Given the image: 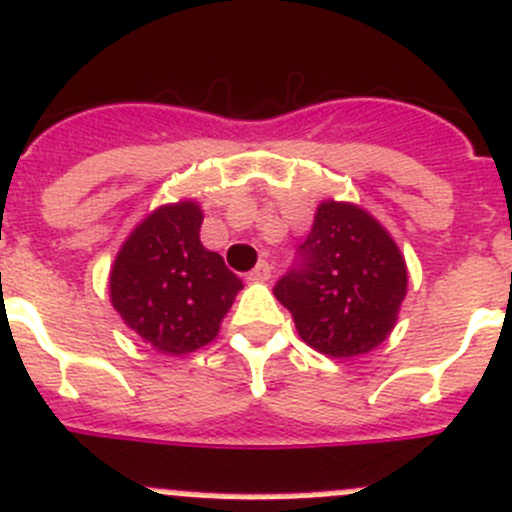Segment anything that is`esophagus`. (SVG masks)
I'll return each mask as SVG.
<instances>
[{"mask_svg": "<svg viewBox=\"0 0 512 512\" xmlns=\"http://www.w3.org/2000/svg\"><path fill=\"white\" fill-rule=\"evenodd\" d=\"M270 278H272V265L267 260L257 262L255 270H252L250 275H247V280H252V283H267V280H270Z\"/></svg>", "mask_w": 512, "mask_h": 512, "instance_id": "obj_1", "label": "esophagus"}]
</instances>
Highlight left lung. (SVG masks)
<instances>
[{"label":"left lung","mask_w":512,"mask_h":512,"mask_svg":"<svg viewBox=\"0 0 512 512\" xmlns=\"http://www.w3.org/2000/svg\"><path fill=\"white\" fill-rule=\"evenodd\" d=\"M272 293L315 351L361 356L394 328L407 295V265L386 229L364 209L323 202L298 260Z\"/></svg>","instance_id":"8db88e82"}]
</instances>
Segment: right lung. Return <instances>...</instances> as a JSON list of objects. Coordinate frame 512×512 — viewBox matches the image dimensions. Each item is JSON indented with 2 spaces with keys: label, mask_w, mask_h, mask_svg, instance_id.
<instances>
[{
  "label": "right lung",
  "mask_w": 512,
  "mask_h": 512,
  "mask_svg": "<svg viewBox=\"0 0 512 512\" xmlns=\"http://www.w3.org/2000/svg\"><path fill=\"white\" fill-rule=\"evenodd\" d=\"M202 209L166 204L131 232L111 270L123 323L161 353L181 356L219 333L242 280L199 240Z\"/></svg>",
  "instance_id": "add662e5"
}]
</instances>
